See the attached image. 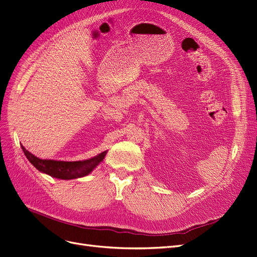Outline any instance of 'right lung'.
I'll use <instances>...</instances> for the list:
<instances>
[{"instance_id":"add662e5","label":"right lung","mask_w":257,"mask_h":257,"mask_svg":"<svg viewBox=\"0 0 257 257\" xmlns=\"http://www.w3.org/2000/svg\"><path fill=\"white\" fill-rule=\"evenodd\" d=\"M22 150L28 161L40 172L50 175L57 179L70 180L81 178L89 175L96 167L106 156L107 151H103L100 155L85 161H75V162H64V161L42 160L35 157L30 151L22 146Z\"/></svg>"}]
</instances>
